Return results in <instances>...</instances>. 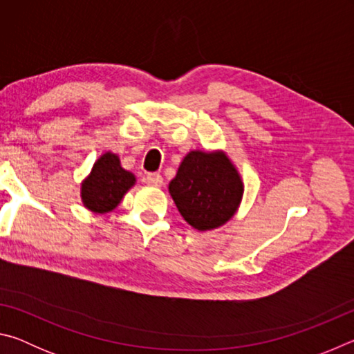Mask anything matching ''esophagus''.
I'll return each mask as SVG.
<instances>
[{"instance_id": "obj_1", "label": "esophagus", "mask_w": 354, "mask_h": 354, "mask_svg": "<svg viewBox=\"0 0 354 354\" xmlns=\"http://www.w3.org/2000/svg\"><path fill=\"white\" fill-rule=\"evenodd\" d=\"M145 181H147V184H149V185H154V187H159V185H162L164 179H162V176L159 175V173H148L147 178H145Z\"/></svg>"}]
</instances>
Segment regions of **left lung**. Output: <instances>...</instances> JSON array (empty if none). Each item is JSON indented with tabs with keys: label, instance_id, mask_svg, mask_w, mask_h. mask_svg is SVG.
<instances>
[{
	"label": "left lung",
	"instance_id": "left-lung-1",
	"mask_svg": "<svg viewBox=\"0 0 354 354\" xmlns=\"http://www.w3.org/2000/svg\"><path fill=\"white\" fill-rule=\"evenodd\" d=\"M184 220L198 231L225 225L237 211L243 184L223 153L190 151L169 185Z\"/></svg>",
	"mask_w": 354,
	"mask_h": 354
}]
</instances>
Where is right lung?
<instances>
[{"label":"right lung","mask_w":354,"mask_h":354,"mask_svg":"<svg viewBox=\"0 0 354 354\" xmlns=\"http://www.w3.org/2000/svg\"><path fill=\"white\" fill-rule=\"evenodd\" d=\"M134 183V175L122 169L118 156L106 153L95 162L91 176L82 183V201L93 212H109L118 206Z\"/></svg>","instance_id":"1"}]
</instances>
